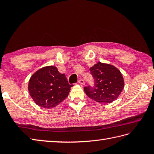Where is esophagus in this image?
<instances>
[{
	"label": "esophagus",
	"mask_w": 154,
	"mask_h": 154,
	"mask_svg": "<svg viewBox=\"0 0 154 154\" xmlns=\"http://www.w3.org/2000/svg\"><path fill=\"white\" fill-rule=\"evenodd\" d=\"M78 83H80L81 85H85V81L83 79H79V81H78Z\"/></svg>",
	"instance_id": "obj_1"
}]
</instances>
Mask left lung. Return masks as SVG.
Instances as JSON below:
<instances>
[{
  "instance_id": "1",
  "label": "left lung",
  "mask_w": 154,
  "mask_h": 154,
  "mask_svg": "<svg viewBox=\"0 0 154 154\" xmlns=\"http://www.w3.org/2000/svg\"><path fill=\"white\" fill-rule=\"evenodd\" d=\"M94 78V86L84 87L90 99L98 103L115 100L124 89V79L120 71L112 65L98 62L90 68Z\"/></svg>"
}]
</instances>
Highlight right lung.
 Returning <instances> with one entry per match:
<instances>
[{
	"instance_id": "add662e5",
	"label": "right lung",
	"mask_w": 154,
	"mask_h": 154,
	"mask_svg": "<svg viewBox=\"0 0 154 154\" xmlns=\"http://www.w3.org/2000/svg\"><path fill=\"white\" fill-rule=\"evenodd\" d=\"M73 85L68 83L65 74L56 67L47 66L32 75L28 91L35 104L43 108H54L67 97Z\"/></svg>"
}]
</instances>
